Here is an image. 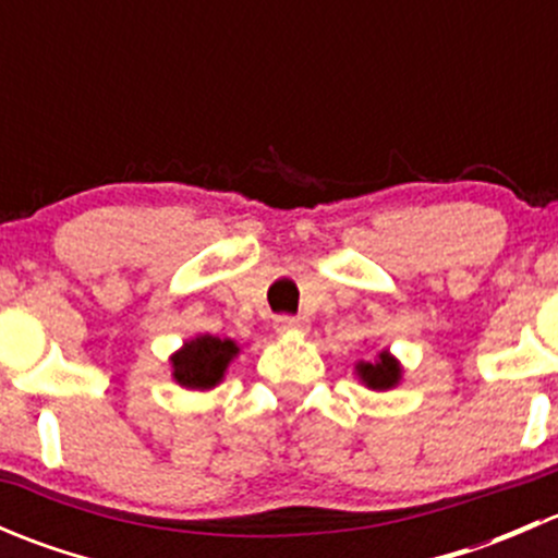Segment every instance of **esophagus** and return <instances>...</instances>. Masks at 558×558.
I'll return each mask as SVG.
<instances>
[{
  "mask_svg": "<svg viewBox=\"0 0 558 558\" xmlns=\"http://www.w3.org/2000/svg\"><path fill=\"white\" fill-rule=\"evenodd\" d=\"M275 329H278L280 335H294V331H307V318H302V315H280V318L275 320Z\"/></svg>",
  "mask_w": 558,
  "mask_h": 558,
  "instance_id": "1",
  "label": "esophagus"
}]
</instances>
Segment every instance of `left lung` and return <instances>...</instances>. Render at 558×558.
Segmentation results:
<instances>
[{
  "mask_svg": "<svg viewBox=\"0 0 558 558\" xmlns=\"http://www.w3.org/2000/svg\"><path fill=\"white\" fill-rule=\"evenodd\" d=\"M356 375L364 386L373 391H388L402 380V367L388 351H380L375 362H359Z\"/></svg>",
  "mask_w": 558,
  "mask_h": 558,
  "instance_id": "8db88e82",
  "label": "left lung"
}]
</instances>
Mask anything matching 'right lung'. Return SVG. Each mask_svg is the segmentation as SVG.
Masks as SVG:
<instances>
[{"label":"right lung","instance_id":"add662e5","mask_svg":"<svg viewBox=\"0 0 558 558\" xmlns=\"http://www.w3.org/2000/svg\"><path fill=\"white\" fill-rule=\"evenodd\" d=\"M238 353L240 348L234 340H221V337L213 335L194 337V340L183 342L178 353H172L170 362L174 384L207 391V388L221 384L223 373Z\"/></svg>","mask_w":558,"mask_h":558}]
</instances>
